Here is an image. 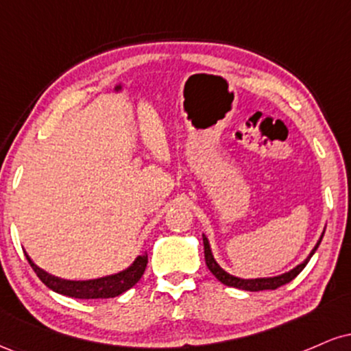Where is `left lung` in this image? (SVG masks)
<instances>
[{"mask_svg": "<svg viewBox=\"0 0 351 351\" xmlns=\"http://www.w3.org/2000/svg\"><path fill=\"white\" fill-rule=\"evenodd\" d=\"M324 237V234H322ZM320 237V241H322ZM320 241H318L315 247H313V251L310 252V256L307 259L304 261V263L297 265L295 269H292L291 272H285L282 274V276H277V277H269V279H251V280H245V279H239V277H234L231 276V274H228L226 271H223V269L217 265V263L215 261V257H213L211 254V249H209V243L206 239V236H203V244H204V261H206V265L209 271L213 272V276L216 277L217 280L223 282L224 285H229V287H236V289H241V291H249V292H259V291H274V289L280 287V285H285L289 284V282L295 279L299 274L304 271V267L307 265V263L310 261V257L313 256V252L317 251V247L320 245Z\"/></svg>", "mask_w": 351, "mask_h": 351, "instance_id": "left-lung-1", "label": "left lung"}]
</instances>
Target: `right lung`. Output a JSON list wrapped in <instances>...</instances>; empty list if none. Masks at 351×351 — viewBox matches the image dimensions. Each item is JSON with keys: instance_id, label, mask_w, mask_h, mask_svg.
<instances>
[{"instance_id": "add662e5", "label": "right lung", "mask_w": 351, "mask_h": 351, "mask_svg": "<svg viewBox=\"0 0 351 351\" xmlns=\"http://www.w3.org/2000/svg\"><path fill=\"white\" fill-rule=\"evenodd\" d=\"M27 263L31 264L36 276L43 280V284H46L51 291L62 293V295L74 297V299H108V297H117L120 293H123L128 289H132L136 282L140 280V277L143 276L145 267H147L148 256L142 254L135 259V263L127 269V271L115 274V276L102 277V279H94V280H64L58 279V277L51 276L43 269H39L31 257L26 254Z\"/></svg>"}]
</instances>
